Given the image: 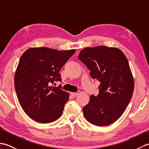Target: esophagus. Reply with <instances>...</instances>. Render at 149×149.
Masks as SVG:
<instances>
[{"instance_id":"1","label":"esophagus","mask_w":149,"mask_h":149,"mask_svg":"<svg viewBox=\"0 0 149 149\" xmlns=\"http://www.w3.org/2000/svg\"><path fill=\"white\" fill-rule=\"evenodd\" d=\"M70 95L73 97H76L77 95H78V93H75V92H70Z\"/></svg>"}]
</instances>
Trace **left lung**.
Returning a JSON list of instances; mask_svg holds the SVG:
<instances>
[{"label": "left lung", "instance_id": "8db88e82", "mask_svg": "<svg viewBox=\"0 0 149 149\" xmlns=\"http://www.w3.org/2000/svg\"><path fill=\"white\" fill-rule=\"evenodd\" d=\"M78 58L90 70L93 79L100 82L99 95H91L83 107L85 118L97 126L113 123L125 111L134 91L127 58L119 49L104 45L86 47Z\"/></svg>", "mask_w": 149, "mask_h": 149}]
</instances>
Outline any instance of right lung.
Segmentation results:
<instances>
[{"mask_svg":"<svg viewBox=\"0 0 149 149\" xmlns=\"http://www.w3.org/2000/svg\"><path fill=\"white\" fill-rule=\"evenodd\" d=\"M75 52V49L32 47L22 55L15 74V87L22 109L31 118L47 123L61 116L69 93L49 84L61 80L60 70Z\"/></svg>","mask_w":149,"mask_h":149,"instance_id":"add662e5","label":"right lung"}]
</instances>
